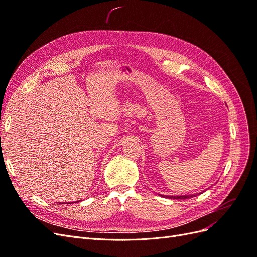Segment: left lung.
I'll use <instances>...</instances> for the list:
<instances>
[{
    "mask_svg": "<svg viewBox=\"0 0 257 257\" xmlns=\"http://www.w3.org/2000/svg\"><path fill=\"white\" fill-rule=\"evenodd\" d=\"M198 194H201V193H198ZM197 194V195H198ZM160 195V194H159ZM161 196H165V197H168V198H174V199H188V198H191L193 196H196L195 194H192V195H178V196H169V195H161Z\"/></svg>",
    "mask_w": 257,
    "mask_h": 257,
    "instance_id": "obj_1",
    "label": "left lung"
}]
</instances>
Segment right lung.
<instances>
[{
  "label": "right lung",
  "instance_id": "1",
  "mask_svg": "<svg viewBox=\"0 0 257 257\" xmlns=\"http://www.w3.org/2000/svg\"><path fill=\"white\" fill-rule=\"evenodd\" d=\"M75 203H77V201H75ZM61 204H62V203H61ZM66 204L68 205V204H74V203H72V201H71V203H66Z\"/></svg>",
  "mask_w": 257,
  "mask_h": 257
}]
</instances>
